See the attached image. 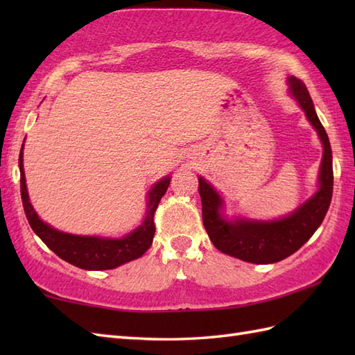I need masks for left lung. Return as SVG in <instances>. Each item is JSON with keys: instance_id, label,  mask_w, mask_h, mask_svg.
<instances>
[{"instance_id": "1", "label": "left lung", "mask_w": 355, "mask_h": 355, "mask_svg": "<svg viewBox=\"0 0 355 355\" xmlns=\"http://www.w3.org/2000/svg\"><path fill=\"white\" fill-rule=\"evenodd\" d=\"M288 93L304 110L308 122L318 132L323 146L318 191L291 214L275 220L229 218L224 200L207 180L198 177L202 205V224L218 250L252 263H275L297 252L325 218L333 197V153L325 128L315 114L306 87L297 78H288Z\"/></svg>"}]
</instances>
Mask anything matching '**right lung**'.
Listing matches in <instances>:
<instances>
[{"instance_id": "right-lung-1", "label": "right lung", "mask_w": 355, "mask_h": 355, "mask_svg": "<svg viewBox=\"0 0 355 355\" xmlns=\"http://www.w3.org/2000/svg\"><path fill=\"white\" fill-rule=\"evenodd\" d=\"M22 149H24V143H22L19 153L22 206H24V212L30 227L33 229V232L42 239V243L51 252H55L61 259L70 262L71 266H76L84 270H111L145 254L150 244H153V238L155 233V209L166 191H168L171 175H166L162 180H158L150 187V191H148L145 218H143L140 225H137L128 235L122 238L73 235V233L61 232L51 227L49 223H44L40 215L36 214L27 192L24 163H22L24 162L22 160Z\"/></svg>"}]
</instances>
